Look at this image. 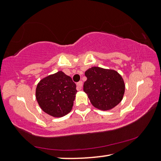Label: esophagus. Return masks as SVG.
<instances>
[{"mask_svg": "<svg viewBox=\"0 0 161 161\" xmlns=\"http://www.w3.org/2000/svg\"><path fill=\"white\" fill-rule=\"evenodd\" d=\"M82 86H83V82L82 81H79V82L77 83V87H76V88H77L78 91H80L81 88H82Z\"/></svg>", "mask_w": 161, "mask_h": 161, "instance_id": "1", "label": "esophagus"}]
</instances>
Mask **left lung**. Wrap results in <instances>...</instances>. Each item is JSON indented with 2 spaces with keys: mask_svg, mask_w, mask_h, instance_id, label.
Here are the masks:
<instances>
[{
  "mask_svg": "<svg viewBox=\"0 0 161 161\" xmlns=\"http://www.w3.org/2000/svg\"><path fill=\"white\" fill-rule=\"evenodd\" d=\"M85 75L83 91L95 108L109 110L123 99L125 84L116 70L93 66L86 70Z\"/></svg>",
  "mask_w": 161,
  "mask_h": 161,
  "instance_id": "obj_1",
  "label": "left lung"
}]
</instances>
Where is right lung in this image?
Here are the masks:
<instances>
[{"instance_id": "add662e5", "label": "right lung", "mask_w": 161, "mask_h": 161, "mask_svg": "<svg viewBox=\"0 0 161 161\" xmlns=\"http://www.w3.org/2000/svg\"><path fill=\"white\" fill-rule=\"evenodd\" d=\"M76 92L71 78L60 70L42 78L36 86L35 95L45 113L61 117L71 111Z\"/></svg>"}]
</instances>
